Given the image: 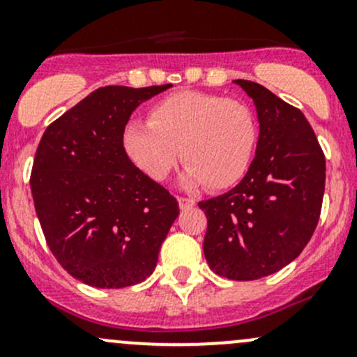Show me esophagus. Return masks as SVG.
<instances>
[{"label": "esophagus", "instance_id": "1", "mask_svg": "<svg viewBox=\"0 0 357 357\" xmlns=\"http://www.w3.org/2000/svg\"><path fill=\"white\" fill-rule=\"evenodd\" d=\"M178 202H179V207L181 208H190L195 205V200L193 199H186V197H178Z\"/></svg>", "mask_w": 357, "mask_h": 357}]
</instances>
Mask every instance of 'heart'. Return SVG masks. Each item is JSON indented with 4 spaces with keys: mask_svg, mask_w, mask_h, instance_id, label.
Returning <instances> with one entry per match:
<instances>
[{
    "mask_svg": "<svg viewBox=\"0 0 357 357\" xmlns=\"http://www.w3.org/2000/svg\"><path fill=\"white\" fill-rule=\"evenodd\" d=\"M257 146V121L247 103L204 91H179L150 109L149 122L124 129L128 157L153 181L186 162L183 185L222 190L247 174Z\"/></svg>",
    "mask_w": 357,
    "mask_h": 357,
    "instance_id": "obj_1",
    "label": "heart"
}]
</instances>
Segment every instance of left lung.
I'll use <instances>...</instances> for the list:
<instances>
[{"label": "left lung", "instance_id": "left-lung-1", "mask_svg": "<svg viewBox=\"0 0 357 357\" xmlns=\"http://www.w3.org/2000/svg\"><path fill=\"white\" fill-rule=\"evenodd\" d=\"M259 119L255 157L242 181L200 202L204 254L228 280H259L290 264L311 240L325 193V153L301 110L257 82L236 79Z\"/></svg>", "mask_w": 357, "mask_h": 357}]
</instances>
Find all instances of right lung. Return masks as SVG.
Segmentation results:
<instances>
[{"label":"right lung","mask_w":357,"mask_h":357,"mask_svg":"<svg viewBox=\"0 0 357 357\" xmlns=\"http://www.w3.org/2000/svg\"><path fill=\"white\" fill-rule=\"evenodd\" d=\"M167 88H98L53 121L36 150L31 192L46 243L86 285L149 278L178 218V200L132 164L122 142L136 107Z\"/></svg>","instance_id":"obj_1"}]
</instances>
